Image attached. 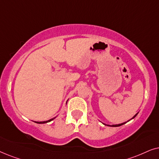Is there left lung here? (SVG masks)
<instances>
[{
    "instance_id": "left-lung-1",
    "label": "left lung",
    "mask_w": 159,
    "mask_h": 159,
    "mask_svg": "<svg viewBox=\"0 0 159 159\" xmlns=\"http://www.w3.org/2000/svg\"><path fill=\"white\" fill-rule=\"evenodd\" d=\"M137 115V113L132 118H134V117H136ZM125 124V123H122V124H116V125H111H111H108V126H113V127H116V126H121V125H123V124Z\"/></svg>"
}]
</instances>
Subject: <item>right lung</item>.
<instances>
[{"label":"right lung","instance_id":"obj_1","mask_svg":"<svg viewBox=\"0 0 159 159\" xmlns=\"http://www.w3.org/2000/svg\"><path fill=\"white\" fill-rule=\"evenodd\" d=\"M55 118H52V119H50V120H46V121H40V122H38V121H35V123H38V124H45V123H48V122H49V121H51V120H54Z\"/></svg>","mask_w":159,"mask_h":159}]
</instances>
